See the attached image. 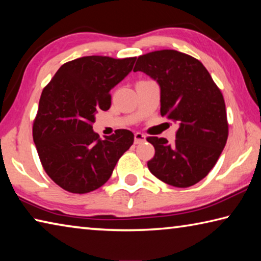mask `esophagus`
<instances>
[{"label": "esophagus", "mask_w": 261, "mask_h": 261, "mask_svg": "<svg viewBox=\"0 0 261 261\" xmlns=\"http://www.w3.org/2000/svg\"><path fill=\"white\" fill-rule=\"evenodd\" d=\"M146 140V136L140 134V132H137L135 134V144H140V143H144V141Z\"/></svg>", "instance_id": "34e87169"}]
</instances>
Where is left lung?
Returning <instances> with one entry per match:
<instances>
[{"instance_id":"1","label":"left lung","mask_w":261,"mask_h":261,"mask_svg":"<svg viewBox=\"0 0 261 261\" xmlns=\"http://www.w3.org/2000/svg\"><path fill=\"white\" fill-rule=\"evenodd\" d=\"M134 71H141L160 86V113L178 123L173 144L148 137L155 155L151 173L169 185L188 188L199 182L226 146L228 122L222 93L201 62L183 53L163 49L141 55Z\"/></svg>"}]
</instances>
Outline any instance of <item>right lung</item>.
<instances>
[{"label": "right lung", "mask_w": 261, "mask_h": 261, "mask_svg": "<svg viewBox=\"0 0 261 261\" xmlns=\"http://www.w3.org/2000/svg\"><path fill=\"white\" fill-rule=\"evenodd\" d=\"M135 61L81 57L62 65L43 88L33 140L43 169L62 189L87 193L102 187L134 144L129 130L100 139L92 124L98 110L110 108V90L131 72Z\"/></svg>", "instance_id": "1"}]
</instances>
